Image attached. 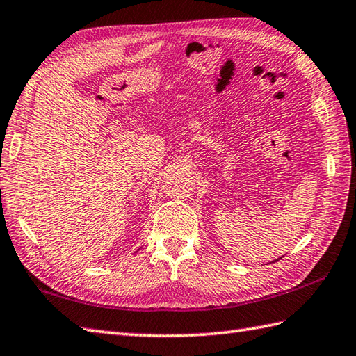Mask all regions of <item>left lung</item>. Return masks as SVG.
<instances>
[{"instance_id":"obj_1","label":"left lung","mask_w":356,"mask_h":356,"mask_svg":"<svg viewBox=\"0 0 356 356\" xmlns=\"http://www.w3.org/2000/svg\"><path fill=\"white\" fill-rule=\"evenodd\" d=\"M277 260H279V259H277ZM277 260H274V262H277Z\"/></svg>"}]
</instances>
